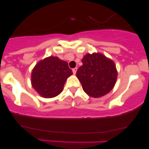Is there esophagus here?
<instances>
[{
	"instance_id": "obj_1",
	"label": "esophagus",
	"mask_w": 149,
	"mask_h": 149,
	"mask_svg": "<svg viewBox=\"0 0 149 149\" xmlns=\"http://www.w3.org/2000/svg\"><path fill=\"white\" fill-rule=\"evenodd\" d=\"M77 69H78V68H74V69H72V71H73V74H76V71H77Z\"/></svg>"
}]
</instances>
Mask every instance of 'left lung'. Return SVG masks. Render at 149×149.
Masks as SVG:
<instances>
[{"label":"left lung","mask_w":149,"mask_h":149,"mask_svg":"<svg viewBox=\"0 0 149 149\" xmlns=\"http://www.w3.org/2000/svg\"><path fill=\"white\" fill-rule=\"evenodd\" d=\"M82 62L76 76L85 93L95 98L109 93L115 85L118 76L113 61L101 53H93L85 54Z\"/></svg>","instance_id":"obj_1"}]
</instances>
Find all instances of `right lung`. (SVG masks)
I'll use <instances>...</instances> for the list:
<instances>
[{
	"mask_svg": "<svg viewBox=\"0 0 149 149\" xmlns=\"http://www.w3.org/2000/svg\"><path fill=\"white\" fill-rule=\"evenodd\" d=\"M66 61L49 57L39 61L31 73V84L40 96L52 98L63 90L66 79L72 75Z\"/></svg>",
	"mask_w": 149,
	"mask_h": 149,
	"instance_id": "obj_1",
	"label": "right lung"
}]
</instances>
